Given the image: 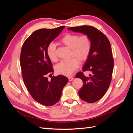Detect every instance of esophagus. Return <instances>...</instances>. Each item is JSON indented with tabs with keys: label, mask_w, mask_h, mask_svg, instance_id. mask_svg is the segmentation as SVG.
Here are the masks:
<instances>
[{
	"label": "esophagus",
	"mask_w": 133,
	"mask_h": 133,
	"mask_svg": "<svg viewBox=\"0 0 133 133\" xmlns=\"http://www.w3.org/2000/svg\"><path fill=\"white\" fill-rule=\"evenodd\" d=\"M68 79H69V82H71L74 79V78L71 77V76H69V77H68Z\"/></svg>",
	"instance_id": "esophagus-1"
}]
</instances>
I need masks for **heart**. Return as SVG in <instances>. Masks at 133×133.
Here are the masks:
<instances>
[{"label": "heart", "mask_w": 133, "mask_h": 133, "mask_svg": "<svg viewBox=\"0 0 133 133\" xmlns=\"http://www.w3.org/2000/svg\"><path fill=\"white\" fill-rule=\"evenodd\" d=\"M61 42L71 49L69 60H62L55 65L57 73L65 76L71 75L79 67L78 59L83 62L88 58L91 50V41L87 35L79 37L78 35L68 34L61 39ZM46 54L52 62L57 60L56 46L54 43H50L46 48Z\"/></svg>", "instance_id": "b5f03b06"}]
</instances>
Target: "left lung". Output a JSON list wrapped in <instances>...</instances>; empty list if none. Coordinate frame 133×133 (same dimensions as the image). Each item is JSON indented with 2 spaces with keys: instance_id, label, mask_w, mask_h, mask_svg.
I'll list each match as a JSON object with an SVG mask.
<instances>
[{
  "instance_id": "left-lung-1",
  "label": "left lung",
  "mask_w": 133,
  "mask_h": 133,
  "mask_svg": "<svg viewBox=\"0 0 133 133\" xmlns=\"http://www.w3.org/2000/svg\"><path fill=\"white\" fill-rule=\"evenodd\" d=\"M68 29L87 35L91 41L90 52L83 71H90L92 74L86 76L83 72H79L75 77L83 82L79 91L80 98L89 103L96 102L105 95L111 80L114 60L110 42L102 32L92 26L83 25Z\"/></svg>"
}]
</instances>
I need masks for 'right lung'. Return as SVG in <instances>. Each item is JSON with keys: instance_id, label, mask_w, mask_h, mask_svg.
<instances>
[{"instance_id": "obj_1", "label": "right lung", "mask_w": 133, "mask_h": 133, "mask_svg": "<svg viewBox=\"0 0 133 133\" xmlns=\"http://www.w3.org/2000/svg\"><path fill=\"white\" fill-rule=\"evenodd\" d=\"M65 28L41 29L34 31L24 43L21 54V66L25 85L36 102L51 106L61 97L68 79L60 75L50 80L46 75L53 72L52 64L46 54L48 44L54 41Z\"/></svg>"}]
</instances>
